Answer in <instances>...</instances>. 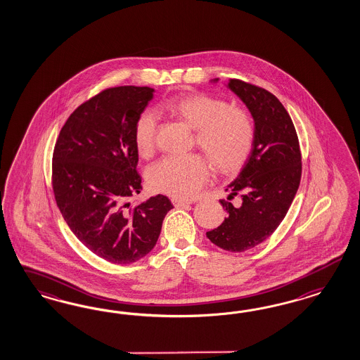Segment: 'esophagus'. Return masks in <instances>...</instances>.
<instances>
[{
  "label": "esophagus",
  "mask_w": 360,
  "mask_h": 360,
  "mask_svg": "<svg viewBox=\"0 0 360 360\" xmlns=\"http://www.w3.org/2000/svg\"><path fill=\"white\" fill-rule=\"evenodd\" d=\"M172 202H173L174 207H186V206H190V205H191L190 202H187V200H182V199H178V198H173V199H172Z\"/></svg>",
  "instance_id": "1"
}]
</instances>
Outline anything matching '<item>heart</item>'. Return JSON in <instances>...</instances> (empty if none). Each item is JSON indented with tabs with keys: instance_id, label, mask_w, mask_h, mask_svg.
Returning a JSON list of instances; mask_svg holds the SVG:
<instances>
[{
	"instance_id": "obj_1",
	"label": "heart",
	"mask_w": 360,
	"mask_h": 360,
	"mask_svg": "<svg viewBox=\"0 0 360 360\" xmlns=\"http://www.w3.org/2000/svg\"><path fill=\"white\" fill-rule=\"evenodd\" d=\"M165 107L196 131L198 146L219 172L232 174L248 161L255 143V124L250 113L229 108L223 98L207 94H184L167 98ZM158 115L145 109L137 117L133 140L139 154L148 158L155 149ZM212 166L200 154L167 155L153 165L148 182L154 191L175 198H191L211 175Z\"/></svg>"
}]
</instances>
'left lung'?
<instances>
[{"label": "left lung", "instance_id": "8db88e82", "mask_svg": "<svg viewBox=\"0 0 360 360\" xmlns=\"http://www.w3.org/2000/svg\"><path fill=\"white\" fill-rule=\"evenodd\" d=\"M227 87L251 112L255 143L238 178L226 188L227 200H220L229 217L206 235L224 251L244 252L268 239L283 221L298 190L302 164L293 121L281 101L239 79H229ZM238 195L240 203L232 205L229 200Z\"/></svg>", "mask_w": 360, "mask_h": 360}]
</instances>
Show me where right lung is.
Masks as SVG:
<instances>
[{"label": "right lung", "instance_id": "add662e5", "mask_svg": "<svg viewBox=\"0 0 360 360\" xmlns=\"http://www.w3.org/2000/svg\"><path fill=\"white\" fill-rule=\"evenodd\" d=\"M153 94L134 86L101 91L71 113L55 143L56 205L77 239L113 264L139 262L152 251L173 208L161 194L129 203L142 190L133 129Z\"/></svg>", "mask_w": 360, "mask_h": 360}]
</instances>
